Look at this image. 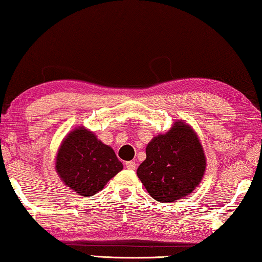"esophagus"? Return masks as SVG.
I'll use <instances>...</instances> for the list:
<instances>
[{"mask_svg":"<svg viewBox=\"0 0 262 262\" xmlns=\"http://www.w3.org/2000/svg\"><path fill=\"white\" fill-rule=\"evenodd\" d=\"M126 168L127 169H129V170H135L136 169V163L134 161H128V162H126Z\"/></svg>","mask_w":262,"mask_h":262,"instance_id":"esophagus-1","label":"esophagus"}]
</instances>
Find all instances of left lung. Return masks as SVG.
Returning <instances> with one entry per match:
<instances>
[{"label": "left lung", "instance_id": "obj_1", "mask_svg": "<svg viewBox=\"0 0 262 262\" xmlns=\"http://www.w3.org/2000/svg\"><path fill=\"white\" fill-rule=\"evenodd\" d=\"M146 154L136 173L157 202L171 203L189 196L204 177V149L196 132L183 120L155 136L147 144Z\"/></svg>", "mask_w": 262, "mask_h": 262}]
</instances>
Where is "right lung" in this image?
<instances>
[{"mask_svg":"<svg viewBox=\"0 0 262 262\" xmlns=\"http://www.w3.org/2000/svg\"><path fill=\"white\" fill-rule=\"evenodd\" d=\"M55 168L68 188L79 196L91 197L101 191L123 165L112 147L102 143L93 132L79 126L61 141Z\"/></svg>","mask_w":262,"mask_h":262,"instance_id":"obj_1","label":"right lung"}]
</instances>
